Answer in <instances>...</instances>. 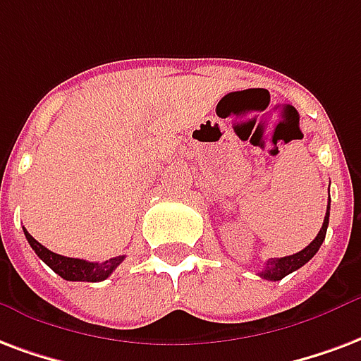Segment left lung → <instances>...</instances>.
Returning a JSON list of instances; mask_svg holds the SVG:
<instances>
[{"mask_svg":"<svg viewBox=\"0 0 361 361\" xmlns=\"http://www.w3.org/2000/svg\"><path fill=\"white\" fill-rule=\"evenodd\" d=\"M329 204L331 201L327 202V212H325V218H323V226L319 229V233L316 235V239L310 243L308 247L302 248L300 252H296V255L290 256H283V258H271L266 262L264 269L258 274L264 279H269V281H279L285 276H289L293 271H296L298 268H302L304 264L310 262L314 255H316L319 247H322V243L325 241V233H327V226H329Z\"/></svg>","mask_w":361,"mask_h":361,"instance_id":"8db88e82","label":"left lung"}]
</instances>
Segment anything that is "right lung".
<instances>
[{"label": "right lung", "mask_w": 361, "mask_h": 361, "mask_svg": "<svg viewBox=\"0 0 361 361\" xmlns=\"http://www.w3.org/2000/svg\"><path fill=\"white\" fill-rule=\"evenodd\" d=\"M24 235L30 243V247L34 248V252L44 260L49 268L59 274V276L66 279V281H103L106 277L113 274L114 269L118 268L124 256H114L111 260H105V262H87V260H80V258H68V256H61L57 252H51L49 248H45L42 243H38L34 237H32L26 229H24Z\"/></svg>", "instance_id": "right-lung-1"}]
</instances>
